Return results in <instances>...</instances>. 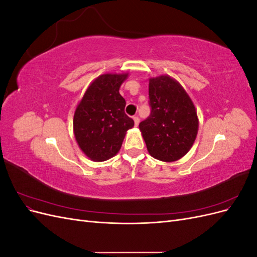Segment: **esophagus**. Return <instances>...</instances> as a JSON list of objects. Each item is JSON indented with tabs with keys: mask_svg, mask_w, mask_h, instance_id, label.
Segmentation results:
<instances>
[{
	"mask_svg": "<svg viewBox=\"0 0 257 257\" xmlns=\"http://www.w3.org/2000/svg\"><path fill=\"white\" fill-rule=\"evenodd\" d=\"M133 120H134V123H135V126H138V124H139V118H138V116H134V118H133Z\"/></svg>",
	"mask_w": 257,
	"mask_h": 257,
	"instance_id": "1",
	"label": "esophagus"
}]
</instances>
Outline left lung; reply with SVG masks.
Segmentation results:
<instances>
[{
	"instance_id": "8db88e82",
	"label": "left lung",
	"mask_w": 257,
	"mask_h": 257,
	"mask_svg": "<svg viewBox=\"0 0 257 257\" xmlns=\"http://www.w3.org/2000/svg\"><path fill=\"white\" fill-rule=\"evenodd\" d=\"M151 113L139 123L148 152L175 162L190 151L198 132L197 112L182 85L167 75L149 79Z\"/></svg>"
}]
</instances>
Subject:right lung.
<instances>
[{
	"instance_id": "1",
	"label": "right lung",
	"mask_w": 257,
	"mask_h": 257,
	"mask_svg": "<svg viewBox=\"0 0 257 257\" xmlns=\"http://www.w3.org/2000/svg\"><path fill=\"white\" fill-rule=\"evenodd\" d=\"M128 74L98 76L77 105L73 125L82 152L93 161L109 160L119 152L134 121L124 112L125 99L119 93Z\"/></svg>"
}]
</instances>
